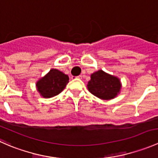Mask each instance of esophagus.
<instances>
[{
  "instance_id": "1",
  "label": "esophagus",
  "mask_w": 158,
  "mask_h": 158,
  "mask_svg": "<svg viewBox=\"0 0 158 158\" xmlns=\"http://www.w3.org/2000/svg\"><path fill=\"white\" fill-rule=\"evenodd\" d=\"M73 78H76V79H82V76H81V75H79V76H76V77H74V76H73Z\"/></svg>"
}]
</instances>
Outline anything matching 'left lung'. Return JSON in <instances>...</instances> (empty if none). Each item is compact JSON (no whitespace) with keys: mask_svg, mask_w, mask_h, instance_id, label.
<instances>
[{"mask_svg":"<svg viewBox=\"0 0 158 158\" xmlns=\"http://www.w3.org/2000/svg\"><path fill=\"white\" fill-rule=\"evenodd\" d=\"M89 91L98 98L109 100L114 98L119 92L121 83L117 77L98 70L91 75L88 82Z\"/></svg>","mask_w":158,"mask_h":158,"instance_id":"left-lung-1","label":"left lung"}]
</instances>
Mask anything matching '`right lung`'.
<instances>
[{
    "mask_svg": "<svg viewBox=\"0 0 158 158\" xmlns=\"http://www.w3.org/2000/svg\"><path fill=\"white\" fill-rule=\"evenodd\" d=\"M69 82V76L56 69L50 71L36 83L38 92L44 98H51L60 94Z\"/></svg>",
    "mask_w": 158,
    "mask_h": 158,
    "instance_id": "obj_1",
    "label": "right lung"
}]
</instances>
